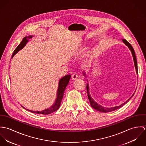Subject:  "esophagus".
Returning <instances> with one entry per match:
<instances>
[{
  "instance_id": "obj_1",
  "label": "esophagus",
  "mask_w": 146,
  "mask_h": 146,
  "mask_svg": "<svg viewBox=\"0 0 146 146\" xmlns=\"http://www.w3.org/2000/svg\"><path fill=\"white\" fill-rule=\"evenodd\" d=\"M71 77H72V80H76V79H77L78 78V75L77 73H74V74L72 75Z\"/></svg>"
}]
</instances>
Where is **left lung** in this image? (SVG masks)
I'll return each instance as SVG.
<instances>
[{"mask_svg": "<svg viewBox=\"0 0 146 146\" xmlns=\"http://www.w3.org/2000/svg\"><path fill=\"white\" fill-rule=\"evenodd\" d=\"M123 41L125 44V45H126L130 49L131 52V53H132V55H133V60H134V65H135V69H136V71H137V73L138 74V66H137V58H136V56H135V52L134 50V49L133 48V46L131 45V44L129 42H127L125 39H123ZM86 90H87V93H88V99L89 100V102H90V104L91 106L95 110L100 111V112H111V111H115L116 110H117L119 109V108H120L121 107H122L123 105L127 103V101L130 100V98L131 97H132L134 93L132 95V96L129 99L127 100V101H126L125 102V103L121 105L120 106H116V107H110V108H107V107H104L100 104H97V102H96L93 100V98H92V97H90V95L89 94V84H86Z\"/></svg>", "mask_w": 146, "mask_h": 146, "instance_id": "obj_1", "label": "left lung"}]
</instances>
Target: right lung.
Instances as JSON below:
<instances>
[{
  "label": "right lung",
  "instance_id": "obj_1",
  "mask_svg": "<svg viewBox=\"0 0 146 146\" xmlns=\"http://www.w3.org/2000/svg\"><path fill=\"white\" fill-rule=\"evenodd\" d=\"M33 36L31 35H30V36H29L28 37H25L22 39V40L20 42V44L17 46V47L14 50V52H13V53L12 54V58H13L14 55L16 53H17L20 50L22 49L24 47V46L26 44V43L28 42V40L27 39V38L30 39V38H31ZM70 78H71V75H67L64 76V77H63L60 80L58 88V90H57V99H56V100L55 101V103L53 104V105L52 107H50V108H49L48 109L43 110L42 111H35L29 110L27 109H26V110H27L28 111H30V112H31L33 113H34L42 114V115H49V114H50V113L56 111L60 108V107L61 102L62 101L63 96V94H64V91L65 90V88H66V86L68 84Z\"/></svg>",
  "mask_w": 146,
  "mask_h": 146
}]
</instances>
